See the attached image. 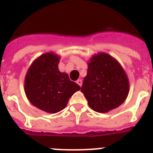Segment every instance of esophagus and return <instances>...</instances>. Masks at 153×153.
Segmentation results:
<instances>
[{
  "instance_id": "1",
  "label": "esophagus",
  "mask_w": 153,
  "mask_h": 153,
  "mask_svg": "<svg viewBox=\"0 0 153 153\" xmlns=\"http://www.w3.org/2000/svg\"><path fill=\"white\" fill-rule=\"evenodd\" d=\"M77 84H78V85L82 86V81L81 80V79H78V80L77 81Z\"/></svg>"
}]
</instances>
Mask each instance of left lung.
<instances>
[{
  "label": "left lung",
  "instance_id": "obj_1",
  "mask_svg": "<svg viewBox=\"0 0 153 153\" xmlns=\"http://www.w3.org/2000/svg\"><path fill=\"white\" fill-rule=\"evenodd\" d=\"M81 91L91 109L104 113L126 101L129 82L120 63L110 54L100 52L88 62L87 75Z\"/></svg>",
  "mask_w": 153,
  "mask_h": 153
}]
</instances>
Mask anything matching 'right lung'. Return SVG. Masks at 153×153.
<instances>
[{
  "instance_id": "add662e5",
  "label": "right lung",
  "mask_w": 153,
  "mask_h": 153,
  "mask_svg": "<svg viewBox=\"0 0 153 153\" xmlns=\"http://www.w3.org/2000/svg\"><path fill=\"white\" fill-rule=\"evenodd\" d=\"M60 57L45 53L29 67L25 78V91L34 106L48 113H57L67 106L71 95L81 87L58 69Z\"/></svg>"
}]
</instances>
